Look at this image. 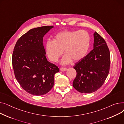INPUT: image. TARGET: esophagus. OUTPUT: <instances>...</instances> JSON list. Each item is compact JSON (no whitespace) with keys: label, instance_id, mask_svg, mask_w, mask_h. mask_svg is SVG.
I'll list each match as a JSON object with an SVG mask.
<instances>
[{"label":"esophagus","instance_id":"1","mask_svg":"<svg viewBox=\"0 0 124 124\" xmlns=\"http://www.w3.org/2000/svg\"><path fill=\"white\" fill-rule=\"evenodd\" d=\"M67 70V68H60V70L62 71H64Z\"/></svg>","mask_w":124,"mask_h":124}]
</instances>
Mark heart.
Returning a JSON list of instances; mask_svg holds the SVG:
<instances>
[{"instance_id":"obj_1","label":"heart","mask_w":124,"mask_h":124,"mask_svg":"<svg viewBox=\"0 0 124 124\" xmlns=\"http://www.w3.org/2000/svg\"><path fill=\"white\" fill-rule=\"evenodd\" d=\"M91 37L85 31H65L57 33L53 41L46 43V51L50 60L56 62L62 55V64H68L73 60L78 62L88 54L90 47Z\"/></svg>"}]
</instances>
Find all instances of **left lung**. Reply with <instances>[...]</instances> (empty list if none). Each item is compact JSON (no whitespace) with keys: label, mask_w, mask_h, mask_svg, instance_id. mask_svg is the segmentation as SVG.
Segmentation results:
<instances>
[{"label":"left lung","mask_w":124,"mask_h":124,"mask_svg":"<svg viewBox=\"0 0 124 124\" xmlns=\"http://www.w3.org/2000/svg\"><path fill=\"white\" fill-rule=\"evenodd\" d=\"M93 37V49L74 67L77 76L72 85L81 93H92L99 89L110 70V53L107 43L96 31Z\"/></svg>","instance_id":"1"}]
</instances>
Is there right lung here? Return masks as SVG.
<instances>
[{
    "label": "right lung",
    "instance_id": "add662e5",
    "mask_svg": "<svg viewBox=\"0 0 124 124\" xmlns=\"http://www.w3.org/2000/svg\"><path fill=\"white\" fill-rule=\"evenodd\" d=\"M53 26L31 29L22 35L14 46L12 66L17 81L24 90L35 96L47 93L54 86L56 65L47 61L43 37Z\"/></svg>",
    "mask_w": 124,
    "mask_h": 124
}]
</instances>
